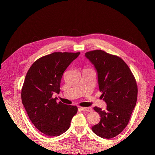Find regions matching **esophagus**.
I'll use <instances>...</instances> for the list:
<instances>
[{
    "label": "esophagus",
    "instance_id": "esophagus-1",
    "mask_svg": "<svg viewBox=\"0 0 155 155\" xmlns=\"http://www.w3.org/2000/svg\"><path fill=\"white\" fill-rule=\"evenodd\" d=\"M81 110L83 112H91L93 110V108L91 107H81Z\"/></svg>",
    "mask_w": 155,
    "mask_h": 155
}]
</instances>
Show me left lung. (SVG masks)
<instances>
[{
  "mask_svg": "<svg viewBox=\"0 0 155 155\" xmlns=\"http://www.w3.org/2000/svg\"><path fill=\"white\" fill-rule=\"evenodd\" d=\"M97 73L101 97L107 104L106 110L94 107L101 120L92 130L103 139L117 136L127 127L136 106L138 88L135 78L123 59L96 50L85 53Z\"/></svg>",
  "mask_w": 155,
  "mask_h": 155,
  "instance_id": "8db88e82",
  "label": "left lung"
}]
</instances>
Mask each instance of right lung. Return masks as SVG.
<instances>
[{
	"label": "right lung",
	"instance_id": "add662e5",
	"mask_svg": "<svg viewBox=\"0 0 155 155\" xmlns=\"http://www.w3.org/2000/svg\"><path fill=\"white\" fill-rule=\"evenodd\" d=\"M80 52H53L36 61L29 68L21 91L22 103L36 128L48 137H57L66 132L76 106L67 105L52 98L59 94L64 71Z\"/></svg>",
	"mask_w": 155,
	"mask_h": 155
}]
</instances>
